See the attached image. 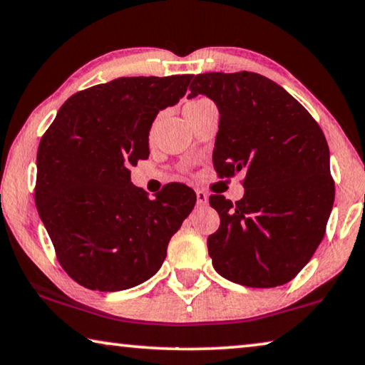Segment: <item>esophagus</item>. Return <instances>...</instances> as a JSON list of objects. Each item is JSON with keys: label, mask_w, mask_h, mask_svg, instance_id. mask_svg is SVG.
Wrapping results in <instances>:
<instances>
[{"label": "esophagus", "mask_w": 365, "mask_h": 365, "mask_svg": "<svg viewBox=\"0 0 365 365\" xmlns=\"http://www.w3.org/2000/svg\"><path fill=\"white\" fill-rule=\"evenodd\" d=\"M196 203H198V206L207 205V195L203 192V190H196Z\"/></svg>", "instance_id": "1"}]
</instances>
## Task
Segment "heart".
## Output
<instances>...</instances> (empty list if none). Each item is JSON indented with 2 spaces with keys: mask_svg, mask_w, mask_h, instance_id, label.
<instances>
[{
  "mask_svg": "<svg viewBox=\"0 0 365 365\" xmlns=\"http://www.w3.org/2000/svg\"><path fill=\"white\" fill-rule=\"evenodd\" d=\"M207 106H212L211 101H207V99H203V97H200V99H193V101L187 102V106H185L183 112H185V115H190V113L198 112V110L205 108V107H207ZM159 120H160L159 115L153 120L151 126H149V138H153V136H154L155 128H158V125H159Z\"/></svg>",
  "mask_w": 365,
  "mask_h": 365,
  "instance_id": "1",
  "label": "heart"
}]
</instances>
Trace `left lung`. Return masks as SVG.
<instances>
[{
    "mask_svg": "<svg viewBox=\"0 0 365 365\" xmlns=\"http://www.w3.org/2000/svg\"><path fill=\"white\" fill-rule=\"evenodd\" d=\"M190 91L188 99L203 94L219 110L217 175L245 173L242 200L210 196L221 217L207 237L214 269L247 287L286 284L314 257L333 207L325 135L287 91L262 74H198Z\"/></svg>",
    "mask_w": 365,
    "mask_h": 365,
    "instance_id": "left-lung-1",
    "label": "left lung"
}]
</instances>
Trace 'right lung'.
<instances>
[{
  "label": "right lung",
  "instance_id": "right-lung-1",
  "mask_svg": "<svg viewBox=\"0 0 365 365\" xmlns=\"http://www.w3.org/2000/svg\"><path fill=\"white\" fill-rule=\"evenodd\" d=\"M193 74L118 78L69 97L40 140L36 205L61 268L115 292L158 273L196 203L183 183L149 200L130 167L149 158V126L182 99Z\"/></svg>",
  "mask_w": 365,
  "mask_h": 365
}]
</instances>
